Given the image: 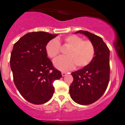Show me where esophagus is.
<instances>
[{
	"label": "esophagus",
	"instance_id": "obj_1",
	"mask_svg": "<svg viewBox=\"0 0 125 125\" xmlns=\"http://www.w3.org/2000/svg\"><path fill=\"white\" fill-rule=\"evenodd\" d=\"M62 75L63 77H64V76H66V75H67V73H65V72H62Z\"/></svg>",
	"mask_w": 125,
	"mask_h": 125
}]
</instances>
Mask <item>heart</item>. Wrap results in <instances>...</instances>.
<instances>
[{
	"mask_svg": "<svg viewBox=\"0 0 125 125\" xmlns=\"http://www.w3.org/2000/svg\"><path fill=\"white\" fill-rule=\"evenodd\" d=\"M64 46L69 48L66 56H60L53 61L54 66L62 71H68L74 68L86 67L93 61L95 55V48L90 40H84L82 37L72 34L63 38ZM45 51L48 56L55 58L61 52V43L56 39H52L46 43Z\"/></svg>",
	"mask_w": 125,
	"mask_h": 125,
	"instance_id": "heart-1",
	"label": "heart"
}]
</instances>
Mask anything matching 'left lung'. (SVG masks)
I'll use <instances>...</instances> for the list:
<instances>
[{
	"label": "left lung",
	"instance_id": "obj_1",
	"mask_svg": "<svg viewBox=\"0 0 125 125\" xmlns=\"http://www.w3.org/2000/svg\"><path fill=\"white\" fill-rule=\"evenodd\" d=\"M86 36L95 48V55L86 67L72 72L73 82L69 88L70 97L75 103L89 105L101 97L107 88L109 81V52L103 39L87 31L76 33Z\"/></svg>",
	"mask_w": 125,
	"mask_h": 125
}]
</instances>
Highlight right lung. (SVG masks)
Returning <instances> with one entry per match:
<instances>
[{
  "label": "right lung",
  "mask_w": 125,
  "mask_h": 125,
  "mask_svg": "<svg viewBox=\"0 0 125 125\" xmlns=\"http://www.w3.org/2000/svg\"><path fill=\"white\" fill-rule=\"evenodd\" d=\"M58 34L38 31L26 34L14 43L10 56L13 80L27 101L39 105L53 95V83L62 77L48 58L45 46Z\"/></svg>",
  "instance_id": "obj_1"
}]
</instances>
